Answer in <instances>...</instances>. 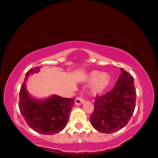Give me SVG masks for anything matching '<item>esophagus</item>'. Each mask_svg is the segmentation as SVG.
Here are the masks:
<instances>
[{
    "label": "esophagus",
    "mask_w": 158,
    "mask_h": 158,
    "mask_svg": "<svg viewBox=\"0 0 158 158\" xmlns=\"http://www.w3.org/2000/svg\"><path fill=\"white\" fill-rule=\"evenodd\" d=\"M84 102H85V99L83 97H77L75 99V104H77V105H81V104L84 103Z\"/></svg>",
    "instance_id": "34e87169"
}]
</instances>
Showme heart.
<instances>
[{"label": "heart", "mask_w": 158, "mask_h": 158, "mask_svg": "<svg viewBox=\"0 0 158 158\" xmlns=\"http://www.w3.org/2000/svg\"><path fill=\"white\" fill-rule=\"evenodd\" d=\"M90 79L91 81H95L93 86V91L95 93H101L105 90L111 83V78L108 74H100L95 71L90 74Z\"/></svg>", "instance_id": "b5f03b06"}]
</instances>
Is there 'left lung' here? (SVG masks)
I'll list each match as a JSON object with an SVG mask.
<instances>
[{
	"label": "left lung",
	"instance_id": "1",
	"mask_svg": "<svg viewBox=\"0 0 158 158\" xmlns=\"http://www.w3.org/2000/svg\"><path fill=\"white\" fill-rule=\"evenodd\" d=\"M121 70L114 89L95 98L90 123L100 132L112 133L122 129L135 111L137 93L134 78L124 69Z\"/></svg>",
	"mask_w": 158,
	"mask_h": 158
}]
</instances>
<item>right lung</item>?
I'll use <instances>...</instances> for the list:
<instances>
[{"mask_svg":"<svg viewBox=\"0 0 158 158\" xmlns=\"http://www.w3.org/2000/svg\"><path fill=\"white\" fill-rule=\"evenodd\" d=\"M38 69V67H35L26 73L19 91V108L31 129L43 135H53L64 129L75 99L64 98L56 95L43 102L31 99L26 90L25 82L29 74L37 73Z\"/></svg>","mask_w":158,"mask_h":158,"instance_id":"add662e5","label":"right lung"}]
</instances>
